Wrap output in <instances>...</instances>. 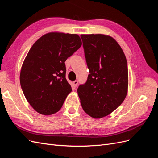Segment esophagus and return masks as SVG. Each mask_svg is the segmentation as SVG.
Returning <instances> with one entry per match:
<instances>
[{
  "mask_svg": "<svg viewBox=\"0 0 158 158\" xmlns=\"http://www.w3.org/2000/svg\"><path fill=\"white\" fill-rule=\"evenodd\" d=\"M78 84V82L77 80L74 81V82H73V86H74V88H76V86H77Z\"/></svg>",
  "mask_w": 158,
  "mask_h": 158,
  "instance_id": "esophagus-1",
  "label": "esophagus"
}]
</instances>
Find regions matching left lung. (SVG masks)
<instances>
[{
	"label": "left lung",
	"mask_w": 158,
	"mask_h": 158,
	"mask_svg": "<svg viewBox=\"0 0 158 158\" xmlns=\"http://www.w3.org/2000/svg\"><path fill=\"white\" fill-rule=\"evenodd\" d=\"M89 74L77 89L81 106L88 115L101 118L125 100L128 85L127 59L116 40L103 34H82Z\"/></svg>",
	"instance_id": "8db88e82"
}]
</instances>
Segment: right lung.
<instances>
[{
    "label": "right lung",
    "mask_w": 158,
    "mask_h": 158,
    "mask_svg": "<svg viewBox=\"0 0 158 158\" xmlns=\"http://www.w3.org/2000/svg\"><path fill=\"white\" fill-rule=\"evenodd\" d=\"M82 45L77 34L50 32L38 39L23 61L20 85L28 103L44 115L58 112L72 92L64 62Z\"/></svg>",
    "instance_id": "add662e5"
}]
</instances>
